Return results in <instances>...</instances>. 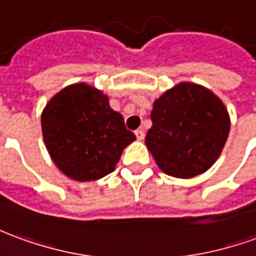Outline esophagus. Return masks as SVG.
Returning a JSON list of instances; mask_svg holds the SVG:
<instances>
[{
	"mask_svg": "<svg viewBox=\"0 0 256 256\" xmlns=\"http://www.w3.org/2000/svg\"><path fill=\"white\" fill-rule=\"evenodd\" d=\"M134 134H136V138L138 141H142L144 140V137H146V134H144V132L142 130H136L134 132Z\"/></svg>",
	"mask_w": 256,
	"mask_h": 256,
	"instance_id": "34e87169",
	"label": "esophagus"
}]
</instances>
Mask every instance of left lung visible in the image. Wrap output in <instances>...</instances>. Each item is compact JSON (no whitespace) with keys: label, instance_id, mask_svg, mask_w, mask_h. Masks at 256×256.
<instances>
[{"label":"left lung","instance_id":"1","mask_svg":"<svg viewBox=\"0 0 256 256\" xmlns=\"http://www.w3.org/2000/svg\"><path fill=\"white\" fill-rule=\"evenodd\" d=\"M146 148L166 174L190 178L219 158L230 132L228 110L202 86L183 82L154 102Z\"/></svg>","mask_w":256,"mask_h":256}]
</instances>
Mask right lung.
Wrapping results in <instances>:
<instances>
[{
	"label": "right lung",
	"instance_id": "right-lung-1",
	"mask_svg": "<svg viewBox=\"0 0 256 256\" xmlns=\"http://www.w3.org/2000/svg\"><path fill=\"white\" fill-rule=\"evenodd\" d=\"M41 128L54 164L78 182L110 174L123 150L136 140L108 97L86 83L68 86L50 100Z\"/></svg>",
	"mask_w": 256,
	"mask_h": 256
}]
</instances>
